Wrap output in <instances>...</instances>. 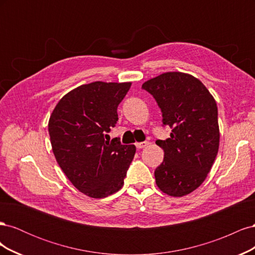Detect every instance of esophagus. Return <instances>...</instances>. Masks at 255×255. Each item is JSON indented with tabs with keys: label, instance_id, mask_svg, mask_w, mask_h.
I'll return each mask as SVG.
<instances>
[{
	"label": "esophagus",
	"instance_id": "1",
	"mask_svg": "<svg viewBox=\"0 0 255 255\" xmlns=\"http://www.w3.org/2000/svg\"><path fill=\"white\" fill-rule=\"evenodd\" d=\"M148 144H149L148 141H141V142H136L135 143L137 149H142V148H144V146H146Z\"/></svg>",
	"mask_w": 255,
	"mask_h": 255
}]
</instances>
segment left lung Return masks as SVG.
Segmentation results:
<instances>
[{
  "label": "left lung",
  "instance_id": "obj_1",
  "mask_svg": "<svg viewBox=\"0 0 255 255\" xmlns=\"http://www.w3.org/2000/svg\"><path fill=\"white\" fill-rule=\"evenodd\" d=\"M163 114L170 138L156 140L164 160L154 171L158 188L183 197L206 179L219 149L218 110L215 99L201 83L187 73L166 72L142 84Z\"/></svg>",
  "mask_w": 255,
  "mask_h": 255
}]
</instances>
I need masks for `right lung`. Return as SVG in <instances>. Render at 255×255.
<instances>
[{"mask_svg": "<svg viewBox=\"0 0 255 255\" xmlns=\"http://www.w3.org/2000/svg\"><path fill=\"white\" fill-rule=\"evenodd\" d=\"M132 83L94 82L60 99L49 120L52 150L75 188L105 198L125 183L136 146L105 139L118 121L117 109Z\"/></svg>", "mask_w": 255, "mask_h": 255, "instance_id": "add662e5", "label": "right lung"}]
</instances>
